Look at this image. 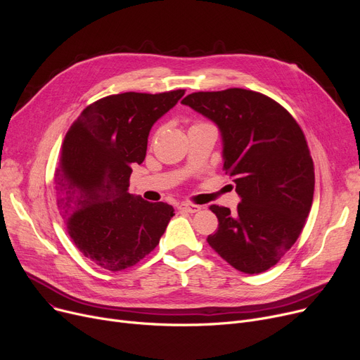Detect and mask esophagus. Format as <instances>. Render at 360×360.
Listing matches in <instances>:
<instances>
[{
  "label": "esophagus",
  "instance_id": "1",
  "mask_svg": "<svg viewBox=\"0 0 360 360\" xmlns=\"http://www.w3.org/2000/svg\"><path fill=\"white\" fill-rule=\"evenodd\" d=\"M179 210L181 212H186V213H197V212L201 210V205L191 204V202H182L179 205Z\"/></svg>",
  "mask_w": 360,
  "mask_h": 360
}]
</instances>
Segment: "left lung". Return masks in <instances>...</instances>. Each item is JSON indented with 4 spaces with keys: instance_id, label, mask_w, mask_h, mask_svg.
<instances>
[{
    "instance_id": "1",
    "label": "left lung",
    "mask_w": 360,
    "mask_h": 360,
    "mask_svg": "<svg viewBox=\"0 0 360 360\" xmlns=\"http://www.w3.org/2000/svg\"><path fill=\"white\" fill-rule=\"evenodd\" d=\"M182 103L219 127L223 169L240 197L235 213L210 205L219 228L207 242L242 273L271 269L299 238L314 200L304 131L276 101L247 89L197 91Z\"/></svg>"
}]
</instances>
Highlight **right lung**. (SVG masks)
Wrapping results in <instances>:
<instances>
[{
	"label": "right lung",
	"mask_w": 360,
	"mask_h": 360,
	"mask_svg": "<svg viewBox=\"0 0 360 360\" xmlns=\"http://www.w3.org/2000/svg\"><path fill=\"white\" fill-rule=\"evenodd\" d=\"M127 91L89 105L65 134L55 170L56 204L71 240L96 266L121 271L153 251L174 207L128 193L153 124L184 96Z\"/></svg>",
	"instance_id": "1"
}]
</instances>
